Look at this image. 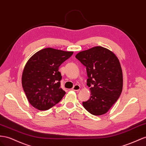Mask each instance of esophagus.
I'll return each mask as SVG.
<instances>
[{"instance_id":"34e87169","label":"esophagus","mask_w":146,"mask_h":146,"mask_svg":"<svg viewBox=\"0 0 146 146\" xmlns=\"http://www.w3.org/2000/svg\"><path fill=\"white\" fill-rule=\"evenodd\" d=\"M80 90V86L78 85H75L74 86V87L72 88V90L74 91H79Z\"/></svg>"}]
</instances>
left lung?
I'll use <instances>...</instances> for the list:
<instances>
[{"mask_svg": "<svg viewBox=\"0 0 146 146\" xmlns=\"http://www.w3.org/2000/svg\"><path fill=\"white\" fill-rule=\"evenodd\" d=\"M76 58L86 67L90 98L82 104L94 115L108 112L119 99L123 88V74L119 59L101 46L78 53Z\"/></svg>", "mask_w": 146, "mask_h": 146, "instance_id": "obj_1", "label": "left lung"}]
</instances>
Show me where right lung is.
I'll return each instance as SVG.
<instances>
[{"mask_svg":"<svg viewBox=\"0 0 146 146\" xmlns=\"http://www.w3.org/2000/svg\"><path fill=\"white\" fill-rule=\"evenodd\" d=\"M52 48L38 51L31 56L22 74V86L29 103L45 111L60 102L66 92L61 86L59 67L73 54Z\"/></svg>","mask_w":146,"mask_h":146,"instance_id":"add662e5","label":"right lung"}]
</instances>
